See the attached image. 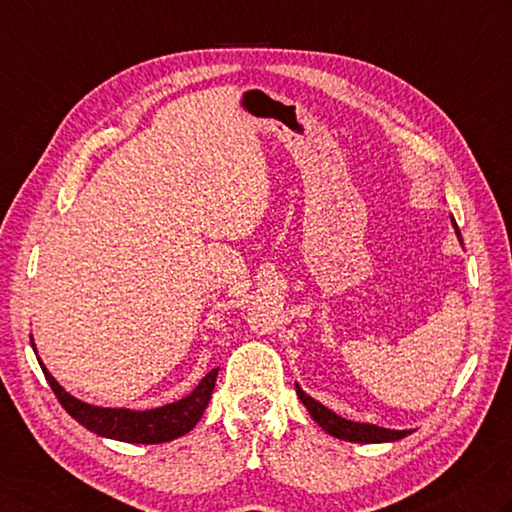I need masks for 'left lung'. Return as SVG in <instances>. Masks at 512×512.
I'll list each match as a JSON object with an SVG mask.
<instances>
[{
    "label": "left lung",
    "instance_id": "obj_1",
    "mask_svg": "<svg viewBox=\"0 0 512 512\" xmlns=\"http://www.w3.org/2000/svg\"><path fill=\"white\" fill-rule=\"evenodd\" d=\"M450 222H453L459 244H464L462 233H459V228H457V222L453 217H450ZM295 388H297L299 399H302V404L306 406V410L310 413V417H313L315 422L322 426L328 435H333L337 439H344V442L386 444V442H397V439H404V437L413 433V430H393V428H382V426H375V424L350 422V419L339 417L337 413H333V410L326 408L324 404H319L317 399L306 395L302 386H299L297 382H295Z\"/></svg>",
    "mask_w": 512,
    "mask_h": 512
}]
</instances>
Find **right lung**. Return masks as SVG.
<instances>
[{"mask_svg": "<svg viewBox=\"0 0 512 512\" xmlns=\"http://www.w3.org/2000/svg\"><path fill=\"white\" fill-rule=\"evenodd\" d=\"M30 344H33V350L37 355L33 337H30ZM37 362L42 366L50 388H53V393L59 399V404L66 408V413L70 417L77 419V422L88 428L90 433L106 439H117V442L126 444H164L170 442V439H177L190 433L199 419H202L204 410L210 402L219 370H210L202 382L193 388V393L177 399L173 404H164L148 410H133L93 406L88 402H82V399H77L75 395H70L66 388L59 386L57 379L48 373L42 357H37Z\"/></svg>", "mask_w": 512, "mask_h": 512, "instance_id": "1", "label": "right lung"}]
</instances>
